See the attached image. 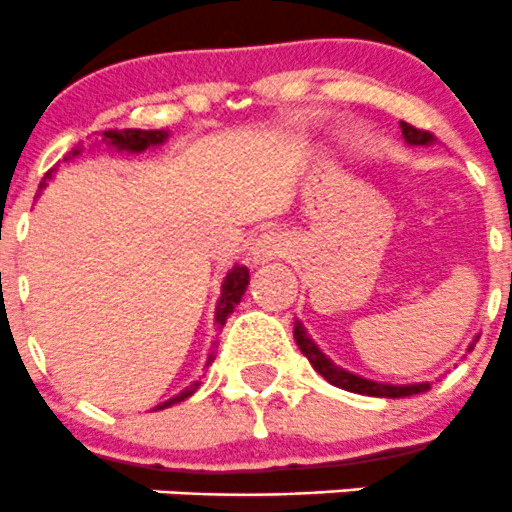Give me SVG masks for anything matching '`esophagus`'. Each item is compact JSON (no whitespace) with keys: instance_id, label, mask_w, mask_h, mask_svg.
<instances>
[{"instance_id":"1","label":"esophagus","mask_w":512,"mask_h":512,"mask_svg":"<svg viewBox=\"0 0 512 512\" xmlns=\"http://www.w3.org/2000/svg\"><path fill=\"white\" fill-rule=\"evenodd\" d=\"M292 252V240L287 232L280 230H267L257 235V240L250 247V260L252 265H265V262L280 260Z\"/></svg>"}]
</instances>
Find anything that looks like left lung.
<instances>
[{
    "instance_id": "obj_1",
    "label": "left lung",
    "mask_w": 512,
    "mask_h": 512,
    "mask_svg": "<svg viewBox=\"0 0 512 512\" xmlns=\"http://www.w3.org/2000/svg\"><path fill=\"white\" fill-rule=\"evenodd\" d=\"M400 130H403V137L408 145H433V135L425 130H418L413 124L400 122ZM295 342L297 347L302 350V355L310 360V365L325 377L330 385L335 388L347 390V393H357V395H370V398H410V395H418L430 390V382H415V385H388V382H375L367 380V377L355 375V372H347L342 367H337L320 347L312 342V337L307 335V330L302 327V322H295ZM475 342H470L468 350H473Z\"/></svg>"
}]
</instances>
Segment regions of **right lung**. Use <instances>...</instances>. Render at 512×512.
I'll list each match as a JSON object with an SVG mask.
<instances>
[{
  "label": "right lung",
  "instance_id": "obj_1",
  "mask_svg": "<svg viewBox=\"0 0 512 512\" xmlns=\"http://www.w3.org/2000/svg\"><path fill=\"white\" fill-rule=\"evenodd\" d=\"M167 137H170V132H165V130H107L102 135V142L107 147H114L117 152H145V150H150V147L165 145ZM77 155H82V147H79V145L74 147L72 152H69V157H72V160ZM69 157H64V162H67ZM52 172L54 170H49L47 175H44L39 190H42V187H47V182L52 180ZM247 285H250V270H247V267L235 265L230 272H227L225 282H222L220 300H217V310H215L217 327L225 325L227 317H230V312L235 310V305L242 300V295H245ZM212 360H215V352L207 357L205 365H210ZM197 388H200V380L192 382L190 388H185L180 395H175V398H170V400H165L162 405H157V410H165V408H170V405L182 403V400L190 398V395L195 393Z\"/></svg>",
  "mask_w": 512,
  "mask_h": 512
}]
</instances>
